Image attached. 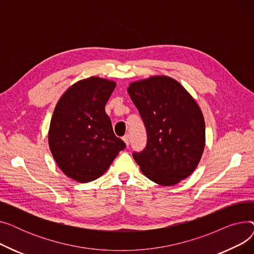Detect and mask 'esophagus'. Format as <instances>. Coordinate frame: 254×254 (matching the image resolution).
Instances as JSON below:
<instances>
[{"mask_svg": "<svg viewBox=\"0 0 254 254\" xmlns=\"http://www.w3.org/2000/svg\"><path fill=\"white\" fill-rule=\"evenodd\" d=\"M123 140L126 142V144H127V146H128V144H129V136L127 134V135H125L124 137H123Z\"/></svg>", "mask_w": 254, "mask_h": 254, "instance_id": "obj_1", "label": "esophagus"}]
</instances>
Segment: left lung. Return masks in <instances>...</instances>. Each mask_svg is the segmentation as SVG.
I'll return each instance as SVG.
<instances>
[{
  "label": "left lung",
  "mask_w": 254,
  "mask_h": 254,
  "mask_svg": "<svg viewBox=\"0 0 254 254\" xmlns=\"http://www.w3.org/2000/svg\"><path fill=\"white\" fill-rule=\"evenodd\" d=\"M127 92L147 135L145 148L132 153L143 174L165 186L189 177L205 147L204 116L195 101L167 76L132 82Z\"/></svg>",
  "instance_id": "8db88e82"
}]
</instances>
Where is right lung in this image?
I'll list each match as a JSON object with an SVG mask.
<instances>
[{"mask_svg": "<svg viewBox=\"0 0 254 254\" xmlns=\"http://www.w3.org/2000/svg\"><path fill=\"white\" fill-rule=\"evenodd\" d=\"M115 82L90 77L68 88L53 112L48 142L64 174L79 182L99 178L126 143L115 136L105 105Z\"/></svg>", "mask_w": 254, "mask_h": 254, "instance_id": "obj_1", "label": "right lung"}]
</instances>
